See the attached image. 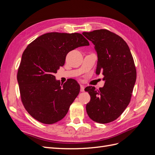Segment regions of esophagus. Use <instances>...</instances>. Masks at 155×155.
Instances as JSON below:
<instances>
[{"instance_id": "obj_1", "label": "esophagus", "mask_w": 155, "mask_h": 155, "mask_svg": "<svg viewBox=\"0 0 155 155\" xmlns=\"http://www.w3.org/2000/svg\"><path fill=\"white\" fill-rule=\"evenodd\" d=\"M84 89H85V87H84L83 85H80V91H81V92H83V91H84Z\"/></svg>"}]
</instances>
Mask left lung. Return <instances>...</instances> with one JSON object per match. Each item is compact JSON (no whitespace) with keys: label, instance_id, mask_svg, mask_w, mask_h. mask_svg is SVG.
Instances as JSON below:
<instances>
[{"label":"left lung","instance_id":"obj_1","mask_svg":"<svg viewBox=\"0 0 155 155\" xmlns=\"http://www.w3.org/2000/svg\"><path fill=\"white\" fill-rule=\"evenodd\" d=\"M92 42L97 54L96 74L101 72L104 87L85 88L91 96L86 105L89 118L99 124L116 120L128 106L137 79V70L129 46L119 35L101 29L83 34Z\"/></svg>","mask_w":155,"mask_h":155}]
</instances>
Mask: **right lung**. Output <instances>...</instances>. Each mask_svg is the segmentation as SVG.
Listing matches in <instances>:
<instances>
[{
    "label": "right lung",
    "instance_id": "right-lung-1",
    "mask_svg": "<svg viewBox=\"0 0 155 155\" xmlns=\"http://www.w3.org/2000/svg\"><path fill=\"white\" fill-rule=\"evenodd\" d=\"M81 34L50 32L28 45L17 72L21 99L27 112L36 120L53 124L66 116L80 91L69 79L61 87L54 74L65 63L69 51L88 46Z\"/></svg>",
    "mask_w": 155,
    "mask_h": 155
}]
</instances>
